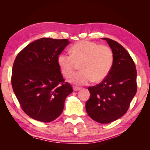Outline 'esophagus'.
<instances>
[{"label":"esophagus","instance_id":"34e87169","mask_svg":"<svg viewBox=\"0 0 150 150\" xmlns=\"http://www.w3.org/2000/svg\"><path fill=\"white\" fill-rule=\"evenodd\" d=\"M81 87H75V86H74L73 87V90H74L75 91H79L81 89Z\"/></svg>","mask_w":150,"mask_h":150}]
</instances>
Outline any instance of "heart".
I'll use <instances>...</instances> for the list:
<instances>
[{"label":"heart","mask_w":150,"mask_h":150,"mask_svg":"<svg viewBox=\"0 0 150 150\" xmlns=\"http://www.w3.org/2000/svg\"><path fill=\"white\" fill-rule=\"evenodd\" d=\"M71 54L63 53L57 57L60 70L69 79L81 63V71L71 78V82L78 85H87L93 81L98 83L107 77L114 62V54L110 47L89 41L76 43L71 48Z\"/></svg>","instance_id":"obj_1"}]
</instances>
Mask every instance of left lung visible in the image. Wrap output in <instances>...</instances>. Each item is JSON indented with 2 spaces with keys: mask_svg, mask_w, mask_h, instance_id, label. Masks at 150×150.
<instances>
[{
  "mask_svg": "<svg viewBox=\"0 0 150 150\" xmlns=\"http://www.w3.org/2000/svg\"><path fill=\"white\" fill-rule=\"evenodd\" d=\"M114 54L110 73L99 84L88 87L91 96L85 107L88 115L97 122H112L125 115L137 91L136 65L125 48L104 38Z\"/></svg>",
  "mask_w": 150,
  "mask_h": 150,
  "instance_id": "left-lung-1",
  "label": "left lung"
}]
</instances>
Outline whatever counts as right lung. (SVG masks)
Instances as JSON below:
<instances>
[{"mask_svg":"<svg viewBox=\"0 0 150 150\" xmlns=\"http://www.w3.org/2000/svg\"><path fill=\"white\" fill-rule=\"evenodd\" d=\"M68 39L35 40L17 55L11 83L20 106L30 117L50 122L62 113L65 100L73 92L61 73L57 57Z\"/></svg>","mask_w":150,"mask_h":150,"instance_id":"right-lung-1","label":"right lung"}]
</instances>
